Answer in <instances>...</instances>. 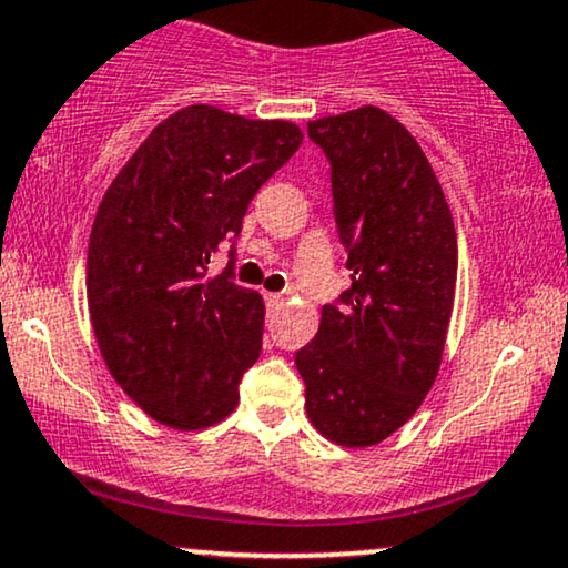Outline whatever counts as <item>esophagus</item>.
<instances>
[{"label": "esophagus", "instance_id": "esophagus-1", "mask_svg": "<svg viewBox=\"0 0 568 568\" xmlns=\"http://www.w3.org/2000/svg\"><path fill=\"white\" fill-rule=\"evenodd\" d=\"M266 304L270 306H277V304H283V296H280V293H266Z\"/></svg>", "mask_w": 568, "mask_h": 568}]
</instances>
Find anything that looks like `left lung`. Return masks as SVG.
<instances>
[{"label":"left lung","instance_id":"8db88e82","mask_svg":"<svg viewBox=\"0 0 568 568\" xmlns=\"http://www.w3.org/2000/svg\"><path fill=\"white\" fill-rule=\"evenodd\" d=\"M331 165L352 285L296 352L306 414L338 446L406 425L438 376L456 285V232L433 168L376 106L306 125Z\"/></svg>","mask_w":568,"mask_h":568}]
</instances>
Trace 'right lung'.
I'll return each mask as SVG.
<instances>
[{
	"mask_svg": "<svg viewBox=\"0 0 568 568\" xmlns=\"http://www.w3.org/2000/svg\"><path fill=\"white\" fill-rule=\"evenodd\" d=\"M298 146L291 122L186 106L103 194L88 245L90 321L114 379L162 425L202 429L237 406L264 334L262 296L234 283L237 234ZM224 242L231 264L205 278Z\"/></svg>",
	"mask_w": 568,
	"mask_h": 568,
	"instance_id": "1",
	"label": "right lung"
}]
</instances>
